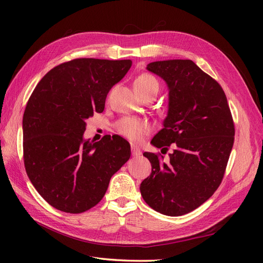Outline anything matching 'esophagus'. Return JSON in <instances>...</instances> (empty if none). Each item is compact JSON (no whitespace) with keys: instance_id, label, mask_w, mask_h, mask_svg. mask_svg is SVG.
<instances>
[{"instance_id":"obj_1","label":"esophagus","mask_w":263,"mask_h":263,"mask_svg":"<svg viewBox=\"0 0 263 263\" xmlns=\"http://www.w3.org/2000/svg\"><path fill=\"white\" fill-rule=\"evenodd\" d=\"M130 150H132V155H133V157H139L140 155H141V151L136 147V146H132V148H130Z\"/></svg>"}]
</instances>
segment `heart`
Instances as JSON below:
<instances>
[{"label": "heart", "mask_w": 263, "mask_h": 263, "mask_svg": "<svg viewBox=\"0 0 263 263\" xmlns=\"http://www.w3.org/2000/svg\"><path fill=\"white\" fill-rule=\"evenodd\" d=\"M134 89L139 95V98L147 94H156L159 90L158 80L151 74L142 73L134 81ZM116 130L122 136L128 138L133 142H139L142 137L151 130V125L145 119L124 117L119 119L116 124Z\"/></svg>", "instance_id": "1"}]
</instances>
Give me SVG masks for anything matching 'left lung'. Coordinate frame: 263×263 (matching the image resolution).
<instances>
[{"mask_svg":"<svg viewBox=\"0 0 263 263\" xmlns=\"http://www.w3.org/2000/svg\"><path fill=\"white\" fill-rule=\"evenodd\" d=\"M147 70L169 87V109L163 128L151 140L163 156L144 153L151 174L140 193L151 209L168 216L194 211L214 194L224 178L235 139V125L219 83L192 60L155 61Z\"/></svg>","mask_w":263,"mask_h":263,"instance_id":"1","label":"left lung"}]
</instances>
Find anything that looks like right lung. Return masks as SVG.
Instances as JSON below:
<instances>
[{
	"label": "right lung",
	"mask_w": 263,
	"mask_h": 263,
	"mask_svg": "<svg viewBox=\"0 0 263 263\" xmlns=\"http://www.w3.org/2000/svg\"><path fill=\"white\" fill-rule=\"evenodd\" d=\"M130 67L132 60L73 59L47 72L31 93L23 116L24 164L52 208L71 214L92 209L130 158L128 141L117 135L83 139L85 121L104 110L107 93Z\"/></svg>",
	"instance_id": "1"
}]
</instances>
